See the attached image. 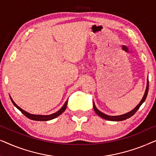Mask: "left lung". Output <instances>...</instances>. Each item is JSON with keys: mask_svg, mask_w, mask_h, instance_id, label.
I'll return each instance as SVG.
<instances>
[{"mask_svg": "<svg viewBox=\"0 0 156 156\" xmlns=\"http://www.w3.org/2000/svg\"><path fill=\"white\" fill-rule=\"evenodd\" d=\"M148 86H149V84H148V81H147V87H146V91H145V94H144V97H143V98H142L141 101H140V103L138 104V105L136 106V107L134 108L133 110L131 111V112L126 113V114L120 115V116H108V115H106L105 114H104V113H102V112H100L99 110H98L97 108L96 107L94 103V102H93L94 110V112H96V114H97L98 116H99L100 117H101L102 119H106V120L112 121H120L126 120V119H129V118H130V117H131L132 116H133V115L135 114L136 112H137L138 108H140V106H141V104L145 101V100H146V99L147 95H148Z\"/></svg>", "mask_w": 156, "mask_h": 156, "instance_id": "1", "label": "left lung"}]
</instances>
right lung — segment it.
<instances>
[{"label": "right lung", "instance_id": "obj_1", "mask_svg": "<svg viewBox=\"0 0 156 156\" xmlns=\"http://www.w3.org/2000/svg\"><path fill=\"white\" fill-rule=\"evenodd\" d=\"M10 99H11V101L12 102V104H13V105L16 106V107L18 108L20 111L21 112H22V114H23L25 115V116L27 117V118L31 119V120H34V121H49V120H52V119L56 118V117L59 116V115L62 114V113L65 112L66 108H67V100L66 101V102L64 104L62 107L60 109H59L58 112L54 113V114H50V115H35V114H30V113H27L24 111L23 109H22L20 107H19V106L17 105V104L15 103L13 100L12 99V98L10 97Z\"/></svg>", "mask_w": 156, "mask_h": 156}]
</instances>
